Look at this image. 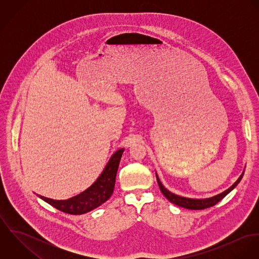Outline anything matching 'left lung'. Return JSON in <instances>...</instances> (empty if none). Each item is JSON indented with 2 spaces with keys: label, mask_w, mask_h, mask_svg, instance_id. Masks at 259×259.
Masks as SVG:
<instances>
[{
  "label": "left lung",
  "mask_w": 259,
  "mask_h": 259,
  "mask_svg": "<svg viewBox=\"0 0 259 259\" xmlns=\"http://www.w3.org/2000/svg\"><path fill=\"white\" fill-rule=\"evenodd\" d=\"M242 176L243 174L239 177V179L234 183V185H231L228 189H226L225 191H223L221 194H218L213 197H210V198H206V199H192V198H185V197H182V196H179V195H176L171 192H169L163 185H161L160 181L158 180L157 176H156V180H157V184L159 186V189L161 190V192L163 193V195L172 203L179 205V206H182V207H185L187 209H194V210H199V209H205V208H208V207H211L213 205H215L218 202H220L222 200V198L228 194L236 185L239 184V182L241 181L242 179Z\"/></svg>",
  "instance_id": "1"
}]
</instances>
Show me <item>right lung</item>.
<instances>
[{"instance_id":"obj_1","label":"right lung","mask_w":259,"mask_h":259,"mask_svg":"<svg viewBox=\"0 0 259 259\" xmlns=\"http://www.w3.org/2000/svg\"><path fill=\"white\" fill-rule=\"evenodd\" d=\"M122 152L123 148H120L113 153L97 182L78 195L68 200H54L41 195L38 196L55 208L69 214H82L95 209L107 201L113 192L116 171Z\"/></svg>"}]
</instances>
